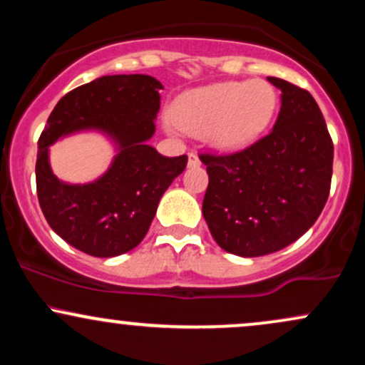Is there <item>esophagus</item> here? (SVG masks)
Here are the masks:
<instances>
[{"mask_svg": "<svg viewBox=\"0 0 365 365\" xmlns=\"http://www.w3.org/2000/svg\"><path fill=\"white\" fill-rule=\"evenodd\" d=\"M199 165H200L199 156H197L195 153H188V166H190V168H195V166Z\"/></svg>", "mask_w": 365, "mask_h": 365, "instance_id": "1", "label": "esophagus"}]
</instances>
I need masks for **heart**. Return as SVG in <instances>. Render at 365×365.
<instances>
[{
  "instance_id": "b5f03b06",
  "label": "heart",
  "mask_w": 365,
  "mask_h": 365,
  "mask_svg": "<svg viewBox=\"0 0 365 365\" xmlns=\"http://www.w3.org/2000/svg\"><path fill=\"white\" fill-rule=\"evenodd\" d=\"M278 106V92L269 82H220L180 96L166 127L171 133H204L212 148L235 150L261 139Z\"/></svg>"
}]
</instances>
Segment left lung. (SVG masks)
<instances>
[{"label": "left lung", "instance_id": "left-lung-1", "mask_svg": "<svg viewBox=\"0 0 365 365\" xmlns=\"http://www.w3.org/2000/svg\"><path fill=\"white\" fill-rule=\"evenodd\" d=\"M282 91L273 130L228 156L202 154L209 185L202 215L221 249L240 257L273 254L300 238L329 195L333 142L307 91L267 77Z\"/></svg>", "mask_w": 365, "mask_h": 365}]
</instances>
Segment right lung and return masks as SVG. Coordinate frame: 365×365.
I'll use <instances>...</instances> for the list:
<instances>
[{
    "mask_svg": "<svg viewBox=\"0 0 365 365\" xmlns=\"http://www.w3.org/2000/svg\"><path fill=\"white\" fill-rule=\"evenodd\" d=\"M161 89L150 75H106L70 91L49 115L37 144V197L53 232L75 249L94 257L135 249L166 188L185 170L187 156L166 158L149 145ZM86 131L106 136L115 156L92 182H63L52 173L48 148Z\"/></svg>",
    "mask_w": 365,
    "mask_h": 365,
    "instance_id": "obj_1",
    "label": "right lung"
}]
</instances>
